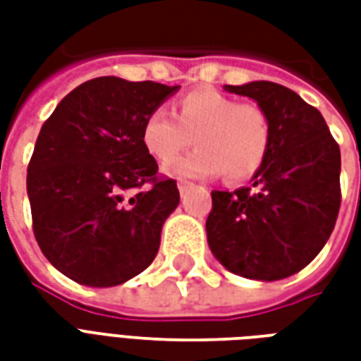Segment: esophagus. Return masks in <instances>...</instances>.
<instances>
[{
    "mask_svg": "<svg viewBox=\"0 0 361 361\" xmlns=\"http://www.w3.org/2000/svg\"><path fill=\"white\" fill-rule=\"evenodd\" d=\"M193 188V183H189V181H180L178 183V189H180V193L183 195V193H188V189Z\"/></svg>",
    "mask_w": 361,
    "mask_h": 361,
    "instance_id": "obj_1",
    "label": "esophagus"
}]
</instances>
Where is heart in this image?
I'll return each mask as SVG.
<instances>
[{
    "label": "heart",
    "instance_id": "heart-1",
    "mask_svg": "<svg viewBox=\"0 0 361 361\" xmlns=\"http://www.w3.org/2000/svg\"><path fill=\"white\" fill-rule=\"evenodd\" d=\"M176 118L152 110L142 126V145L158 162H169L191 140L197 149L166 166L173 178H211L230 183L253 178L272 142L271 118L259 104L238 102L214 89L189 90L176 102Z\"/></svg>",
    "mask_w": 361,
    "mask_h": 361
}]
</instances>
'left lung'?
<instances>
[{"label":"left lung","instance_id":"1","mask_svg":"<svg viewBox=\"0 0 361 361\" xmlns=\"http://www.w3.org/2000/svg\"><path fill=\"white\" fill-rule=\"evenodd\" d=\"M226 90L269 114L272 142L251 188L212 191L207 240L228 271L255 280L300 272L331 238L341 209V149L317 108L255 81Z\"/></svg>","mask_w":361,"mask_h":361}]
</instances>
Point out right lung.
<instances>
[{"instance_id": "1", "label": "right lung", "mask_w": 361, "mask_h": 361, "mask_svg": "<svg viewBox=\"0 0 361 361\" xmlns=\"http://www.w3.org/2000/svg\"><path fill=\"white\" fill-rule=\"evenodd\" d=\"M178 87L96 77L44 121L27 172L32 232L67 279L118 286L154 261L164 220L180 203L158 173L142 126Z\"/></svg>"}]
</instances>
